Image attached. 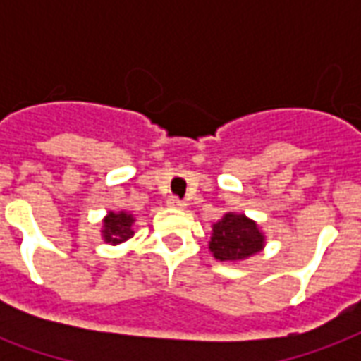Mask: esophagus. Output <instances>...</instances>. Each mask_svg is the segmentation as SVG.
<instances>
[{
  "label": "esophagus",
  "mask_w": 361,
  "mask_h": 361,
  "mask_svg": "<svg viewBox=\"0 0 361 361\" xmlns=\"http://www.w3.org/2000/svg\"><path fill=\"white\" fill-rule=\"evenodd\" d=\"M166 203H168V207H170V209H185V207H188V204H185V201H180L178 197H170Z\"/></svg>",
  "instance_id": "34e87169"
}]
</instances>
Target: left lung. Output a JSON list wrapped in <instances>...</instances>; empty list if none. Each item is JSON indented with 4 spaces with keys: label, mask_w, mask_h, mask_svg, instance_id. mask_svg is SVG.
<instances>
[{
    "label": "left lung",
    "mask_w": 361,
    "mask_h": 361,
    "mask_svg": "<svg viewBox=\"0 0 361 361\" xmlns=\"http://www.w3.org/2000/svg\"><path fill=\"white\" fill-rule=\"evenodd\" d=\"M265 232L243 212H226L211 226L209 251L222 263H242L265 250Z\"/></svg>",
    "instance_id": "left-lung-1"
}]
</instances>
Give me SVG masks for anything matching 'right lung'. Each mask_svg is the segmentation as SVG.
Segmentation results:
<instances>
[{
  "label": "right lung",
  "instance_id": "1",
  "mask_svg": "<svg viewBox=\"0 0 361 361\" xmlns=\"http://www.w3.org/2000/svg\"><path fill=\"white\" fill-rule=\"evenodd\" d=\"M133 224L135 216L131 212L108 211V214L102 219V228H100V235H102L104 243L119 245V243L127 242L135 234Z\"/></svg>",
  "mask_w": 361,
  "mask_h": 361
}]
</instances>
